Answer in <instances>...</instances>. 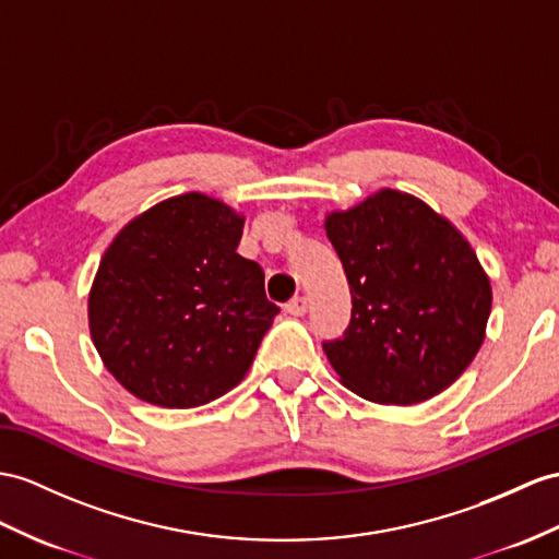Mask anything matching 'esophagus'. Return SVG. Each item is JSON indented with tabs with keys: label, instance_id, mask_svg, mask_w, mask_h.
<instances>
[{
	"label": "esophagus",
	"instance_id": "esophagus-1",
	"mask_svg": "<svg viewBox=\"0 0 559 559\" xmlns=\"http://www.w3.org/2000/svg\"><path fill=\"white\" fill-rule=\"evenodd\" d=\"M284 310H287L289 316H294V318H301V316H306V310H308V298L296 296V298H292L287 306H284Z\"/></svg>",
	"mask_w": 559,
	"mask_h": 559
}]
</instances>
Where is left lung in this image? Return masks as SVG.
<instances>
[{
  "label": "left lung",
  "mask_w": 559,
  "mask_h": 559,
  "mask_svg": "<svg viewBox=\"0 0 559 559\" xmlns=\"http://www.w3.org/2000/svg\"><path fill=\"white\" fill-rule=\"evenodd\" d=\"M324 233L353 298L344 338L322 344L338 382L382 405H415L451 386L479 353L493 301L472 243L399 189L326 213Z\"/></svg>",
  "instance_id": "obj_1"
}]
</instances>
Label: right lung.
I'll list each match as a JSON object with an SVG mask.
<instances>
[{"mask_svg":"<svg viewBox=\"0 0 559 559\" xmlns=\"http://www.w3.org/2000/svg\"><path fill=\"white\" fill-rule=\"evenodd\" d=\"M243 215L201 192L120 229L94 275L87 318L106 370L132 396L197 407L235 389L280 312L237 253Z\"/></svg>","mask_w":559,"mask_h":559,"instance_id":"right-lung-1","label":"right lung"}]
</instances>
